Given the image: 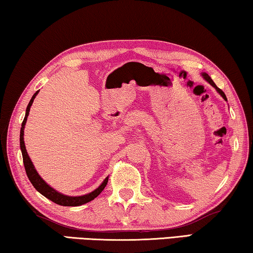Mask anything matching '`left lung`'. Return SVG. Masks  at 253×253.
Segmentation results:
<instances>
[{
  "mask_svg": "<svg viewBox=\"0 0 253 253\" xmlns=\"http://www.w3.org/2000/svg\"><path fill=\"white\" fill-rule=\"evenodd\" d=\"M203 77H204V78H205V80H206V81H208V82L210 83V84L213 86V87H215V89H216V90H217V92L221 94V96H222L223 98H224V99H225V101H227V99H226V96H225V94H224V92H223V90H222V89H220V88H218V87H217V86H216V85H215V83H214V82L212 81V78H211V77H210V76L208 75V74H203Z\"/></svg>",
  "mask_w": 253,
  "mask_h": 253,
  "instance_id": "1",
  "label": "left lung"
}]
</instances>
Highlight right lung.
<instances>
[{
	"label": "right lung",
	"mask_w": 253,
	"mask_h": 253,
	"mask_svg": "<svg viewBox=\"0 0 253 253\" xmlns=\"http://www.w3.org/2000/svg\"><path fill=\"white\" fill-rule=\"evenodd\" d=\"M37 94H38V92H36L35 94H33L32 98L30 99V102H29L27 111H26V117H24V119H23V122H22V126H21V131H20V147H21L22 157H23V165H24V168H26V172H27V176L29 178V180L31 181L33 187L38 190L40 194H42L44 197H47L48 200L52 201L53 203H56V204H58V205H61V206H80V205H83V204H86V203L93 201L95 197H97L99 194L102 193V190L105 188L107 181H109V178L106 177L104 181H103L98 188L95 189L94 192L87 194V195L76 196V197L66 196V195H63V194L56 192L55 189L51 188L50 186L44 183V180L38 175V172H37V170L35 169V166H33L30 158H29V156L27 154V149H26V146H24V141H23V129H24V126H26L27 118L29 115V111H30V106L32 105L33 99H35V97L37 96Z\"/></svg>",
	"instance_id": "1"
}]
</instances>
